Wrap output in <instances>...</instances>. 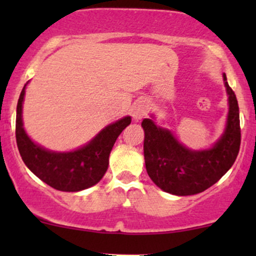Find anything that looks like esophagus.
<instances>
[{"instance_id": "1", "label": "esophagus", "mask_w": 256, "mask_h": 256, "mask_svg": "<svg viewBox=\"0 0 256 256\" xmlns=\"http://www.w3.org/2000/svg\"><path fill=\"white\" fill-rule=\"evenodd\" d=\"M146 112H148V104L144 101H140L132 108V116H134L136 122H138V120L144 118V116H146Z\"/></svg>"}]
</instances>
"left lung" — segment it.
<instances>
[{"label": "left lung", "instance_id": "8db88e82", "mask_svg": "<svg viewBox=\"0 0 256 256\" xmlns=\"http://www.w3.org/2000/svg\"><path fill=\"white\" fill-rule=\"evenodd\" d=\"M224 80L230 104L228 126L212 149L189 150L168 130L158 128L150 119L142 122L146 172L164 192L178 196L202 192L216 184L234 165L240 146V110L225 74Z\"/></svg>", "mask_w": 256, "mask_h": 256}]
</instances>
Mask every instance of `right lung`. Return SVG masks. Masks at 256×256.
<instances>
[{
  "label": "right lung",
  "instance_id": "add662e5",
  "mask_svg": "<svg viewBox=\"0 0 256 256\" xmlns=\"http://www.w3.org/2000/svg\"><path fill=\"white\" fill-rule=\"evenodd\" d=\"M25 86L18 101L16 120V144L25 165L40 180L60 192H80L98 184L107 171L108 158L116 138L130 125V116L108 125L89 144L78 150L52 152L34 144L22 128Z\"/></svg>",
  "mask_w": 256,
  "mask_h": 256
}]
</instances>
